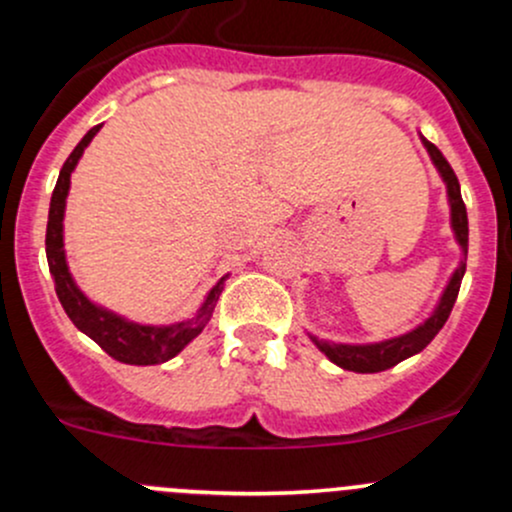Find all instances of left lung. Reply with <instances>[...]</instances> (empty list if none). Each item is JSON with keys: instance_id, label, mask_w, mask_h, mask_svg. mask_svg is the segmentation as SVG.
I'll use <instances>...</instances> for the list:
<instances>
[{"instance_id": "obj_1", "label": "left lung", "mask_w": 512, "mask_h": 512, "mask_svg": "<svg viewBox=\"0 0 512 512\" xmlns=\"http://www.w3.org/2000/svg\"><path fill=\"white\" fill-rule=\"evenodd\" d=\"M421 141L423 146H426L433 165H436L438 173H441L443 183H446L448 203H451V227H453V235H456V242L463 250V260L461 265L456 267V272L451 275V280H448V285L443 289L441 299H438L431 317H428L423 324H418L416 329H411V332L401 334V337L386 339V342H376V344H334L309 334L312 342L317 344L319 352L327 354L329 361H334V364L342 366V369L347 371H356V374H376V371L391 369V366H396L399 361L409 359V356H414L421 352V349H426L428 344H431V339L436 337V334L443 329V324H446L448 314H451L453 304H456L458 289H461L463 272H466L468 215H466V205H463V198H461V185H458L456 173H453V168L448 165V160L443 158V153L438 151L433 143H428L426 138H421Z\"/></svg>"}]
</instances>
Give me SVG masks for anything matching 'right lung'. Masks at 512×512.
I'll return each mask as SVG.
<instances>
[{"label": "right lung", "mask_w": 512, "mask_h": 512, "mask_svg": "<svg viewBox=\"0 0 512 512\" xmlns=\"http://www.w3.org/2000/svg\"><path fill=\"white\" fill-rule=\"evenodd\" d=\"M98 128L101 126L91 128V131L81 138L79 146L71 151L64 168H61L59 180H56L54 193H51L49 223H46V260H49V272L51 277H54L56 297H59L64 312L69 314V319L76 324V329H81L86 337L94 339L103 352L113 356L116 361H123V364H163V361L173 359L175 354L183 352V349L203 332L205 324L213 317V309L215 304H218L220 292H223L225 277L210 289L208 297L200 304L198 314H195L193 319L175 324H160V327L128 322L121 314L111 312V309L106 307H98L96 302H91V299L76 287L74 277H71L69 272V265H66L64 252L66 195H69L71 173H74L79 158L84 156V148L94 141Z\"/></svg>", "instance_id": "add662e5"}]
</instances>
